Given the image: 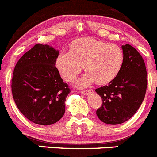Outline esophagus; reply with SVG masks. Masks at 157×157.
<instances>
[{"mask_svg": "<svg viewBox=\"0 0 157 157\" xmlns=\"http://www.w3.org/2000/svg\"><path fill=\"white\" fill-rule=\"evenodd\" d=\"M93 90H83V91H81L82 94H84V95H88L90 94V93H93Z\"/></svg>", "mask_w": 157, "mask_h": 157, "instance_id": "1", "label": "esophagus"}]
</instances>
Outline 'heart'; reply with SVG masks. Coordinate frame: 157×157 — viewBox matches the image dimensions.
<instances>
[{
    "label": "heart",
    "instance_id": "1",
    "mask_svg": "<svg viewBox=\"0 0 157 157\" xmlns=\"http://www.w3.org/2000/svg\"><path fill=\"white\" fill-rule=\"evenodd\" d=\"M124 61L123 50L117 44L83 38L71 43L69 52L60 53L55 65L69 82L75 79L84 66L87 73L77 82L78 86L84 87L94 82L98 85L108 84L119 75Z\"/></svg>",
    "mask_w": 157,
    "mask_h": 157
}]
</instances>
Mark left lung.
<instances>
[{
    "label": "left lung",
    "instance_id": "8db88e82",
    "mask_svg": "<svg viewBox=\"0 0 157 157\" xmlns=\"http://www.w3.org/2000/svg\"><path fill=\"white\" fill-rule=\"evenodd\" d=\"M124 54L123 67L108 86L96 89L102 98L96 115L108 124L127 121L136 113L145 98L148 80L144 60L129 44L122 46Z\"/></svg>",
    "mask_w": 157,
    "mask_h": 157
}]
</instances>
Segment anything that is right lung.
Instances as JSON below:
<instances>
[{
    "label": "right lung",
    "mask_w": 157,
    "mask_h": 157,
    "mask_svg": "<svg viewBox=\"0 0 157 157\" xmlns=\"http://www.w3.org/2000/svg\"><path fill=\"white\" fill-rule=\"evenodd\" d=\"M58 51L37 44L18 60L11 79L17 107L27 119L40 125L58 121L65 112L71 92L55 66Z\"/></svg>",
    "instance_id": "right-lung-1"
}]
</instances>
